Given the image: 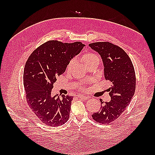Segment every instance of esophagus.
Wrapping results in <instances>:
<instances>
[{
	"instance_id": "1",
	"label": "esophagus",
	"mask_w": 155,
	"mask_h": 155,
	"mask_svg": "<svg viewBox=\"0 0 155 155\" xmlns=\"http://www.w3.org/2000/svg\"><path fill=\"white\" fill-rule=\"evenodd\" d=\"M77 97L78 98H81V99H83V100H88V99H89L90 98V97H88V96H77Z\"/></svg>"
}]
</instances>
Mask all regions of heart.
<instances>
[{
    "label": "heart",
    "mask_w": 155,
    "mask_h": 155,
    "mask_svg": "<svg viewBox=\"0 0 155 155\" xmlns=\"http://www.w3.org/2000/svg\"><path fill=\"white\" fill-rule=\"evenodd\" d=\"M81 59L82 61L83 62V63L86 66H88V64H90L96 61H99V58H98V56L94 53H92V52H88V53L84 54L83 57H82ZM75 62L76 61L74 59L73 60H71L68 62L67 67V71H70L71 70L72 67H73V66L74 65Z\"/></svg>",
    "instance_id": "obj_1"
}]
</instances>
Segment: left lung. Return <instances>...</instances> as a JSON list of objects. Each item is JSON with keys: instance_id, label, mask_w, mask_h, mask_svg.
Masks as SVG:
<instances>
[{"instance_id": "left-lung-1", "label": "left lung", "mask_w": 155, "mask_h": 155, "mask_svg": "<svg viewBox=\"0 0 155 155\" xmlns=\"http://www.w3.org/2000/svg\"><path fill=\"white\" fill-rule=\"evenodd\" d=\"M89 47L101 55L104 78L112 84L108 89L111 100L104 103L101 99V110L92 117L98 123L108 124L117 119L130 104L135 91V72L129 57L118 46L98 42Z\"/></svg>"}]
</instances>
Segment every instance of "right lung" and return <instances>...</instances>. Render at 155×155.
<instances>
[{
	"instance_id": "add662e5",
	"label": "right lung",
	"mask_w": 155,
	"mask_h": 155,
	"mask_svg": "<svg viewBox=\"0 0 155 155\" xmlns=\"http://www.w3.org/2000/svg\"><path fill=\"white\" fill-rule=\"evenodd\" d=\"M84 47L81 42L62 43L49 41L32 52L26 62L23 81L29 107L46 125L58 127L67 122L73 97L57 95L51 91L68 62Z\"/></svg>"
}]
</instances>
